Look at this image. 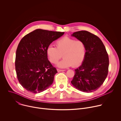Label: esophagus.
<instances>
[{"label":"esophagus","mask_w":121,"mask_h":121,"mask_svg":"<svg viewBox=\"0 0 121 121\" xmlns=\"http://www.w3.org/2000/svg\"><path fill=\"white\" fill-rule=\"evenodd\" d=\"M57 70L58 72H61V71H64L65 70H62V69H57Z\"/></svg>","instance_id":"obj_1"}]
</instances>
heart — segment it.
Returning a JSON list of instances; mask_svg holds the SVG:
<instances>
[{"label": "heart", "instance_id": "1", "mask_svg": "<svg viewBox=\"0 0 121 121\" xmlns=\"http://www.w3.org/2000/svg\"><path fill=\"white\" fill-rule=\"evenodd\" d=\"M56 48L50 45L46 49V54L53 64H56L59 59L63 60L57 64L60 68H67L73 66L77 67L84 61L86 55V47L81 40L65 36L56 42Z\"/></svg>", "mask_w": 121, "mask_h": 121}]
</instances>
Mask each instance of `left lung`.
I'll use <instances>...</instances> for the list:
<instances>
[{"label": "left lung", "mask_w": 121, "mask_h": 121, "mask_svg": "<svg viewBox=\"0 0 121 121\" xmlns=\"http://www.w3.org/2000/svg\"><path fill=\"white\" fill-rule=\"evenodd\" d=\"M71 36L82 41L86 47V55L82 65L75 70L72 84L78 90L92 92L105 81L109 65L108 55L101 40L86 30L73 33Z\"/></svg>", "instance_id": "obj_1"}]
</instances>
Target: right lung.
I'll return each mask as SVG.
<instances>
[{
  "instance_id": "right-lung-1",
  "label": "right lung",
  "mask_w": 121,
  "mask_h": 121,
  "mask_svg": "<svg viewBox=\"0 0 121 121\" xmlns=\"http://www.w3.org/2000/svg\"><path fill=\"white\" fill-rule=\"evenodd\" d=\"M64 33L37 29L21 40L16 51L15 69L19 82L28 91L40 93L52 84L57 71L48 60L46 49Z\"/></svg>"
}]
</instances>
